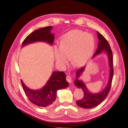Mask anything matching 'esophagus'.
<instances>
[{
    "mask_svg": "<svg viewBox=\"0 0 128 128\" xmlns=\"http://www.w3.org/2000/svg\"><path fill=\"white\" fill-rule=\"evenodd\" d=\"M66 80H67V82H68L69 83H72V77H71L70 75H67V76H66Z\"/></svg>",
    "mask_w": 128,
    "mask_h": 128,
    "instance_id": "34e87169",
    "label": "esophagus"
}]
</instances>
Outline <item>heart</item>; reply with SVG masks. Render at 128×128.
<instances>
[{"label":"heart","instance_id":"1","mask_svg":"<svg viewBox=\"0 0 128 128\" xmlns=\"http://www.w3.org/2000/svg\"><path fill=\"white\" fill-rule=\"evenodd\" d=\"M94 46L95 40L91 34L78 29L71 30L61 37L59 48H55L56 61L60 66L64 67L69 56L73 64L80 66L91 58Z\"/></svg>","mask_w":128,"mask_h":128}]
</instances>
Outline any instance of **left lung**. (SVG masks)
I'll use <instances>...</instances> for the list:
<instances>
[{
    "label": "left lung",
    "instance_id": "left-lung-1",
    "mask_svg": "<svg viewBox=\"0 0 128 128\" xmlns=\"http://www.w3.org/2000/svg\"><path fill=\"white\" fill-rule=\"evenodd\" d=\"M96 33H97L99 40L98 46L96 51L92 58H94L96 55L99 54L100 53H102V52L106 53L108 58V62H109L110 68V77L109 80H108V82L103 91L101 92L97 93V94H92V93L88 91L83 81L78 80L80 76L82 75V74L84 71L86 66L83 67L77 70L76 73V78L75 80L74 83L77 88L82 89L84 92V96L82 99L77 101L76 104L79 107L83 108H88V109L97 106L105 99L110 92L112 78H113V76L114 74V70L113 68V54H112L110 45L107 40L105 39V38L101 34H100L98 32H96Z\"/></svg>",
    "mask_w": 128,
    "mask_h": 128
}]
</instances>
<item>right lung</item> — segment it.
Segmentation results:
<instances>
[{
    "mask_svg": "<svg viewBox=\"0 0 128 128\" xmlns=\"http://www.w3.org/2000/svg\"><path fill=\"white\" fill-rule=\"evenodd\" d=\"M52 26L37 29L31 33L22 42V46L33 43L36 42H44L51 45L53 44L54 35L51 33ZM66 74L62 72H54L45 86L40 90L30 89L21 80L25 94L30 101L36 105L45 107L54 102L56 98L58 90L67 88L69 83L66 80Z\"/></svg>",
    "mask_w": 128,
    "mask_h": 128,
    "instance_id": "right-lung-1",
    "label": "right lung"
}]
</instances>
